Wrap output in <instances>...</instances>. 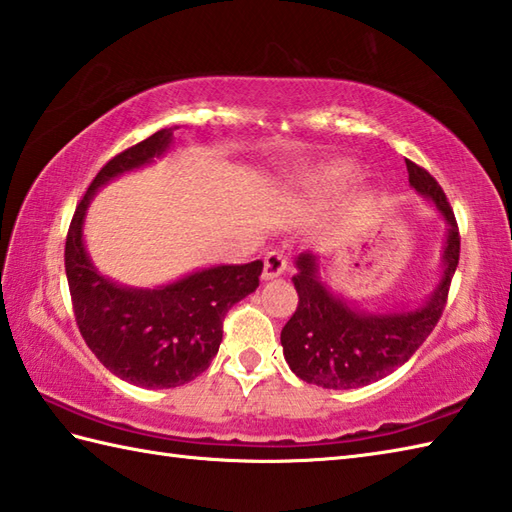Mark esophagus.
Masks as SVG:
<instances>
[{
  "label": "esophagus",
  "mask_w": 512,
  "mask_h": 512,
  "mask_svg": "<svg viewBox=\"0 0 512 512\" xmlns=\"http://www.w3.org/2000/svg\"><path fill=\"white\" fill-rule=\"evenodd\" d=\"M288 257L281 250H270L264 259V279H277L286 273Z\"/></svg>",
  "instance_id": "1"
}]
</instances>
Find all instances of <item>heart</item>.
<instances>
[{
	"instance_id": "b5f03b06",
	"label": "heart",
	"mask_w": 512,
	"mask_h": 512,
	"mask_svg": "<svg viewBox=\"0 0 512 512\" xmlns=\"http://www.w3.org/2000/svg\"><path fill=\"white\" fill-rule=\"evenodd\" d=\"M350 176H352L350 169H347V167H339V169H332V171H328V173H321V176H317V178H312V180L308 182V187H310L312 191H330V189H334V187H339V184L345 182Z\"/></svg>"
}]
</instances>
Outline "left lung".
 Returning <instances> with one entry per match:
<instances>
[{"label": "left lung", "instance_id": "obj_1", "mask_svg": "<svg viewBox=\"0 0 512 512\" xmlns=\"http://www.w3.org/2000/svg\"><path fill=\"white\" fill-rule=\"evenodd\" d=\"M409 184L436 204L449 224L447 246L442 253V279L431 297L411 312L369 314L334 297L319 277V257H297L299 303L281 330L286 363L301 380L325 389H356L385 378L407 363L436 328L447 306L451 279L460 259V231L442 187L427 169L405 160Z\"/></svg>", "mask_w": 512, "mask_h": 512}]
</instances>
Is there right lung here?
<instances>
[{
	"label": "right lung",
	"mask_w": 512,
	"mask_h": 512,
	"mask_svg": "<svg viewBox=\"0 0 512 512\" xmlns=\"http://www.w3.org/2000/svg\"><path fill=\"white\" fill-rule=\"evenodd\" d=\"M173 129L114 156L85 191L65 239L74 319L94 356L118 378L149 389L189 383L209 369L222 343L226 312L259 286L264 262L213 266L154 290L125 288L94 268L83 244L90 200L112 178L147 165L171 145Z\"/></svg>",
	"instance_id": "right-lung-1"
}]
</instances>
